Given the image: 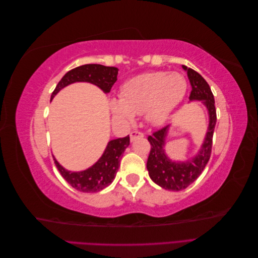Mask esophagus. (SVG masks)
Masks as SVG:
<instances>
[{
    "mask_svg": "<svg viewBox=\"0 0 258 258\" xmlns=\"http://www.w3.org/2000/svg\"><path fill=\"white\" fill-rule=\"evenodd\" d=\"M143 137H144L143 132L139 131V130L131 131V134H130V140H131V141H135V140H137L139 138H143Z\"/></svg>",
    "mask_w": 258,
    "mask_h": 258,
    "instance_id": "34e87169",
    "label": "esophagus"
}]
</instances>
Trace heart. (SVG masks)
<instances>
[{
    "mask_svg": "<svg viewBox=\"0 0 258 258\" xmlns=\"http://www.w3.org/2000/svg\"><path fill=\"white\" fill-rule=\"evenodd\" d=\"M187 89L185 77L177 72H150L132 77L120 87L119 98L110 101L116 118L131 121L145 113L152 122H160L182 100Z\"/></svg>",
    "mask_w": 258,
    "mask_h": 258,
    "instance_id": "obj_1",
    "label": "heart"
}]
</instances>
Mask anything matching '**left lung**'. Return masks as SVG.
Instances as JSON below:
<instances>
[{"instance_id": "1", "label": "left lung", "mask_w": 258, "mask_h": 258, "mask_svg": "<svg viewBox=\"0 0 258 258\" xmlns=\"http://www.w3.org/2000/svg\"><path fill=\"white\" fill-rule=\"evenodd\" d=\"M191 85L189 100H204L210 115V124L207 137L200 152L192 160L187 162H172L165 154L163 145L167 134V127L153 132L147 140L151 144L146 168L153 181L168 190L178 191L185 189L194 183L202 173L211 157L213 144V134L216 124V110L214 96L207 81L195 70L183 66Z\"/></svg>"}]
</instances>
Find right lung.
Returning a JSON list of instances; mask_svg holds the SVG:
<instances>
[{
  "label": "right lung",
  "mask_w": 258,
  "mask_h": 258,
  "mask_svg": "<svg viewBox=\"0 0 258 258\" xmlns=\"http://www.w3.org/2000/svg\"><path fill=\"white\" fill-rule=\"evenodd\" d=\"M118 69L101 64H84L69 71L52 91L51 99L66 86L75 82H88L97 85L104 92H110L117 81ZM130 143L129 136L112 140L95 165L82 172H71L62 168L53 158L60 174L75 189L83 192H97L110 185L119 168L121 155Z\"/></svg>",
  "instance_id": "add662e5"
}]
</instances>
